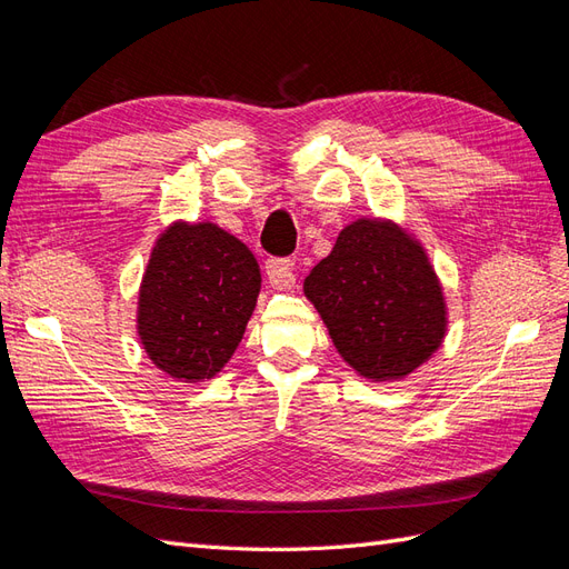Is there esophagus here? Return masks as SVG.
Masks as SVG:
<instances>
[{"label":"esophagus","instance_id":"34e87169","mask_svg":"<svg viewBox=\"0 0 569 569\" xmlns=\"http://www.w3.org/2000/svg\"><path fill=\"white\" fill-rule=\"evenodd\" d=\"M266 278L274 289H291L297 282L295 261L291 258H270L266 263Z\"/></svg>","mask_w":569,"mask_h":569}]
</instances>
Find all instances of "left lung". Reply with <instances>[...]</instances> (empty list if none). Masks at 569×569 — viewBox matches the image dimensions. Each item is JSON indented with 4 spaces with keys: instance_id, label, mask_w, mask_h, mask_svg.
I'll return each mask as SVG.
<instances>
[{
    "instance_id": "8db88e82",
    "label": "left lung",
    "mask_w": 569,
    "mask_h": 569,
    "mask_svg": "<svg viewBox=\"0 0 569 569\" xmlns=\"http://www.w3.org/2000/svg\"><path fill=\"white\" fill-rule=\"evenodd\" d=\"M337 351L368 380H399L446 335V306L422 247L393 222L356 220L303 280Z\"/></svg>"
}]
</instances>
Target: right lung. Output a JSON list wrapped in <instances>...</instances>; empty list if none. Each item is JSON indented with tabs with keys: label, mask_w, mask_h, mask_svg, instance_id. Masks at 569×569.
Masks as SVG:
<instances>
[{
	"label": "right lung",
	"mask_w": 569,
	"mask_h": 569,
	"mask_svg": "<svg viewBox=\"0 0 569 569\" xmlns=\"http://www.w3.org/2000/svg\"><path fill=\"white\" fill-rule=\"evenodd\" d=\"M261 289L253 253L213 222H176L157 242L140 289L137 330L176 380H209L234 353Z\"/></svg>",
	"instance_id": "1"
}]
</instances>
